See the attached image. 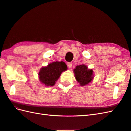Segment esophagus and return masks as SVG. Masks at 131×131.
Segmentation results:
<instances>
[{"mask_svg": "<svg viewBox=\"0 0 131 131\" xmlns=\"http://www.w3.org/2000/svg\"><path fill=\"white\" fill-rule=\"evenodd\" d=\"M67 65H68V68H71L72 67V66H73V63H72L71 62H68V63H67Z\"/></svg>", "mask_w": 131, "mask_h": 131, "instance_id": "esophagus-1", "label": "esophagus"}]
</instances>
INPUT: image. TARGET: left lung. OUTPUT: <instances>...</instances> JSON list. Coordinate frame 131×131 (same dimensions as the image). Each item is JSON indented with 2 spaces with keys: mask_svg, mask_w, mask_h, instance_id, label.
<instances>
[{
  "mask_svg": "<svg viewBox=\"0 0 131 131\" xmlns=\"http://www.w3.org/2000/svg\"><path fill=\"white\" fill-rule=\"evenodd\" d=\"M73 71L76 80L81 86L88 84L93 79L92 69H89L85 65L77 66Z\"/></svg>",
  "mask_w": 131,
  "mask_h": 131,
  "instance_id": "8db88e82",
  "label": "left lung"
}]
</instances>
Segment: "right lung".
Returning a JSON list of instances; mask_svg holds the SVG:
<instances>
[{
  "mask_svg": "<svg viewBox=\"0 0 131 131\" xmlns=\"http://www.w3.org/2000/svg\"><path fill=\"white\" fill-rule=\"evenodd\" d=\"M67 69V65L63 61L49 63L47 66L41 68L39 71L40 82L46 86L54 85L61 73Z\"/></svg>",
  "mask_w": 131,
  "mask_h": 131,
  "instance_id": "right-lung-1",
  "label": "right lung"
}]
</instances>
